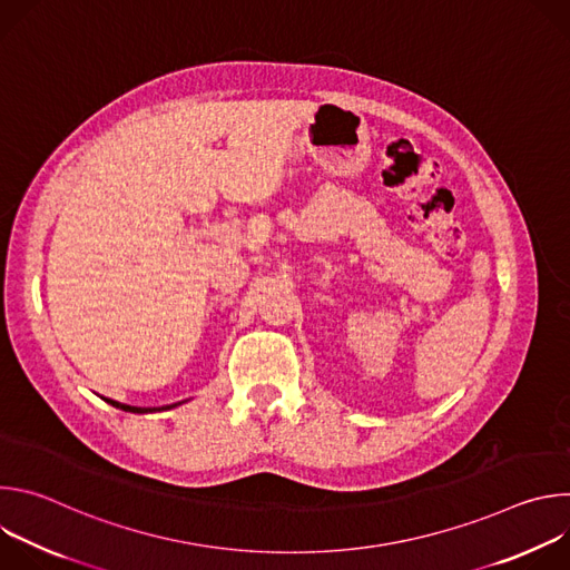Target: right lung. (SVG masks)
Masks as SVG:
<instances>
[{
    "label": "right lung",
    "instance_id": "1",
    "mask_svg": "<svg viewBox=\"0 0 570 570\" xmlns=\"http://www.w3.org/2000/svg\"><path fill=\"white\" fill-rule=\"evenodd\" d=\"M108 403H112L115 409H121V411H126V413H153V411H157V409H135V405H126V403H119V401H112V399H106ZM178 403H174V405H167V409H176ZM167 409H161V411H167Z\"/></svg>",
    "mask_w": 570,
    "mask_h": 570
}]
</instances>
